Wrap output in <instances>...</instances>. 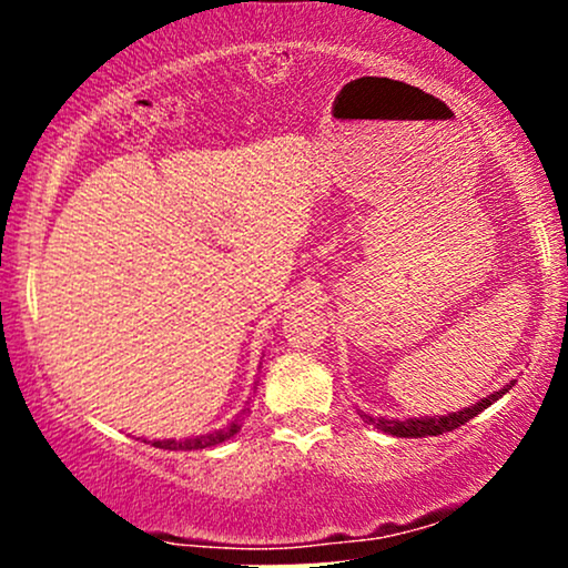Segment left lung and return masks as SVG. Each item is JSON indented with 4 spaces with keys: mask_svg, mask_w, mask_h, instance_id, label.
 I'll use <instances>...</instances> for the list:
<instances>
[{
    "mask_svg": "<svg viewBox=\"0 0 568 568\" xmlns=\"http://www.w3.org/2000/svg\"><path fill=\"white\" fill-rule=\"evenodd\" d=\"M515 387V379L507 382L499 393H491L486 397H480L478 403L473 406H465L462 410H452V414H440V416H408V419H393V416H374L368 410L357 408L361 419L366 425H374L382 433L395 435V438H429V435H443V433H452V429L462 427L465 422H470L473 416H478L480 410L497 403L501 395H507Z\"/></svg>",
    "mask_w": 568,
    "mask_h": 568,
    "instance_id": "8db88e82",
    "label": "left lung"
}]
</instances>
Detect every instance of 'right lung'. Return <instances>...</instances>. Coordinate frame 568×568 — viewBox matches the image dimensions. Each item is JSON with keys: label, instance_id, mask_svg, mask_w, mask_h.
<instances>
[{"label": "right lung", "instance_id": "add662e5", "mask_svg": "<svg viewBox=\"0 0 568 568\" xmlns=\"http://www.w3.org/2000/svg\"><path fill=\"white\" fill-rule=\"evenodd\" d=\"M256 389H258V382H253V393H256ZM247 414H251V400L245 403V408L240 410V414L234 416V419L226 427L213 429V433H205V435H192V438L152 440V446L165 448V452H200V448H213V446H219V443L234 438V435L240 433V427H243V422H245ZM143 443H149V440L143 438Z\"/></svg>", "mask_w": 568, "mask_h": 568}]
</instances>
